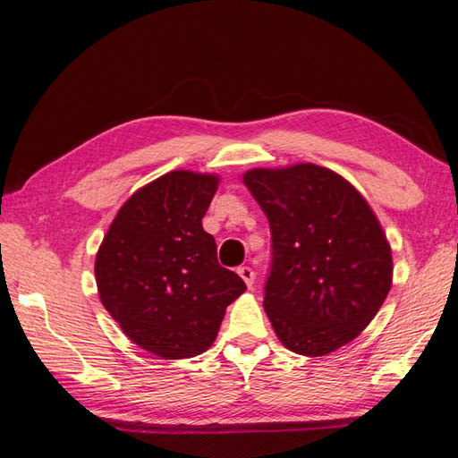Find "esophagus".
Segmentation results:
<instances>
[{
	"label": "esophagus",
	"instance_id": "esophagus-1",
	"mask_svg": "<svg viewBox=\"0 0 458 458\" xmlns=\"http://www.w3.org/2000/svg\"><path fill=\"white\" fill-rule=\"evenodd\" d=\"M239 275H241V279L246 283V286H248V288H252V286H254L256 273L252 271V267H248V266L239 267Z\"/></svg>",
	"mask_w": 458,
	"mask_h": 458
}]
</instances>
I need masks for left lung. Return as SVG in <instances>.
Listing matches in <instances>:
<instances>
[{"mask_svg":"<svg viewBox=\"0 0 458 458\" xmlns=\"http://www.w3.org/2000/svg\"><path fill=\"white\" fill-rule=\"evenodd\" d=\"M269 219L266 310L290 352L321 357L367 328L392 288V248L348 179L311 162L242 175Z\"/></svg>","mask_w":458,"mask_h":458,"instance_id":"obj_1","label":"left lung"}]
</instances>
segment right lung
Listing matches in <instances>:
<instances>
[{
	"instance_id": "add662e5",
	"label": "right lung",
	"mask_w": 458,
	"mask_h": 458,
	"mask_svg": "<svg viewBox=\"0 0 458 458\" xmlns=\"http://www.w3.org/2000/svg\"><path fill=\"white\" fill-rule=\"evenodd\" d=\"M216 174L174 170L122 204L95 256V281L110 317L133 344L187 359L214 344L225 310L246 284L217 263L202 217Z\"/></svg>"
}]
</instances>
